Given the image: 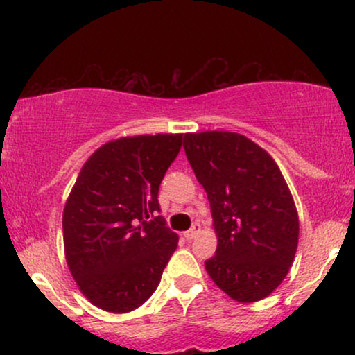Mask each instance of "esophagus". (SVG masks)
Wrapping results in <instances>:
<instances>
[{"label": "esophagus", "mask_w": 355, "mask_h": 355, "mask_svg": "<svg viewBox=\"0 0 355 355\" xmlns=\"http://www.w3.org/2000/svg\"><path fill=\"white\" fill-rule=\"evenodd\" d=\"M200 230H202L200 223H197V222H195L193 225H191V229H190V230H187L185 234H183V235H185V239L191 240V239H195V237H197L198 234H200Z\"/></svg>", "instance_id": "34e87169"}]
</instances>
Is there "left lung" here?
<instances>
[{
    "label": "left lung",
    "instance_id": "1",
    "mask_svg": "<svg viewBox=\"0 0 355 355\" xmlns=\"http://www.w3.org/2000/svg\"><path fill=\"white\" fill-rule=\"evenodd\" d=\"M183 148L210 202L217 252L210 279L237 302L266 299L288 274L299 215L280 168L240 133H185Z\"/></svg>",
    "mask_w": 355,
    "mask_h": 355
}]
</instances>
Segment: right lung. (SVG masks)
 <instances>
[{
    "instance_id": "1",
    "label": "right lung",
    "mask_w": 355,
    "mask_h": 355,
    "mask_svg": "<svg viewBox=\"0 0 355 355\" xmlns=\"http://www.w3.org/2000/svg\"><path fill=\"white\" fill-rule=\"evenodd\" d=\"M182 133L123 137L83 165L63 210L64 255L83 295L107 312L135 311L160 284L178 243L158 189Z\"/></svg>"
}]
</instances>
